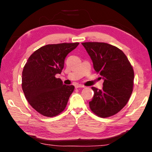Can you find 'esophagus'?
Returning a JSON list of instances; mask_svg holds the SVG:
<instances>
[{"mask_svg": "<svg viewBox=\"0 0 152 152\" xmlns=\"http://www.w3.org/2000/svg\"><path fill=\"white\" fill-rule=\"evenodd\" d=\"M84 86L82 85V84H75V88H84Z\"/></svg>", "mask_w": 152, "mask_h": 152, "instance_id": "esophagus-1", "label": "esophagus"}]
</instances>
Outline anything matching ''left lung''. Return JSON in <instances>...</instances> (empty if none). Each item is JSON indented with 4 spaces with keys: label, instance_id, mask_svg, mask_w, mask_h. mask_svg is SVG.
Masks as SVG:
<instances>
[{
    "label": "left lung",
    "instance_id": "left-lung-1",
    "mask_svg": "<svg viewBox=\"0 0 152 152\" xmlns=\"http://www.w3.org/2000/svg\"><path fill=\"white\" fill-rule=\"evenodd\" d=\"M86 49L94 70L104 80L103 88L92 87L94 96L89 102L94 114L105 118L119 112L133 92L134 72L127 56L115 46L106 43L85 42Z\"/></svg>",
    "mask_w": 152,
    "mask_h": 152
}]
</instances>
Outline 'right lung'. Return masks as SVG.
Here are the masks:
<instances>
[{
  "label": "right lung",
  "mask_w": 152,
  "mask_h": 152,
  "mask_svg": "<svg viewBox=\"0 0 152 152\" xmlns=\"http://www.w3.org/2000/svg\"><path fill=\"white\" fill-rule=\"evenodd\" d=\"M79 43L50 44L34 51L22 73V88L27 101L43 116L52 117L65 109L74 86L65 85L61 74L64 60Z\"/></svg>",
  "instance_id": "add662e5"
}]
</instances>
